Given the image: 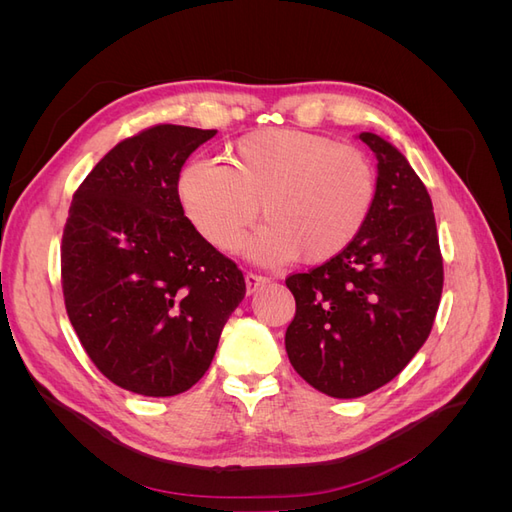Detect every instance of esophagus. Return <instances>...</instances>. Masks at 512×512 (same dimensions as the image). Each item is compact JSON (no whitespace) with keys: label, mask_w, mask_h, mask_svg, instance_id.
Wrapping results in <instances>:
<instances>
[{"label":"esophagus","mask_w":512,"mask_h":512,"mask_svg":"<svg viewBox=\"0 0 512 512\" xmlns=\"http://www.w3.org/2000/svg\"><path fill=\"white\" fill-rule=\"evenodd\" d=\"M267 284H269L267 277L256 275V273H245V288H247V294H254L256 290H260L262 286H267Z\"/></svg>","instance_id":"obj_1"}]
</instances>
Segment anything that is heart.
Listing matches in <instances>:
<instances>
[{"label":"heart","mask_w":512,"mask_h":512,"mask_svg":"<svg viewBox=\"0 0 512 512\" xmlns=\"http://www.w3.org/2000/svg\"><path fill=\"white\" fill-rule=\"evenodd\" d=\"M226 162L194 160L177 192L194 228L218 250L267 220L245 243L260 262L280 265L301 254L307 265L342 254L363 230L376 196L369 158L352 145L303 130H256L226 151Z\"/></svg>","instance_id":"1"}]
</instances>
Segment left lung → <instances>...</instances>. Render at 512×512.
<instances>
[{"label": "left lung", "instance_id": "8db88e82", "mask_svg": "<svg viewBox=\"0 0 512 512\" xmlns=\"http://www.w3.org/2000/svg\"><path fill=\"white\" fill-rule=\"evenodd\" d=\"M378 179L369 218L342 254L286 280L294 371L320 393L354 399L404 369L431 333L444 269L433 205L397 147L371 132Z\"/></svg>", "mask_w": 512, "mask_h": 512}]
</instances>
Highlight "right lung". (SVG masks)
Returning a JSON list of instances; mask_svg holds the SVG:
<instances>
[{
    "mask_svg": "<svg viewBox=\"0 0 512 512\" xmlns=\"http://www.w3.org/2000/svg\"><path fill=\"white\" fill-rule=\"evenodd\" d=\"M218 130L147 128L115 145L74 192L61 239L66 312L117 386L173 397L205 376L241 269L183 215L179 173Z\"/></svg>",
    "mask_w": 512,
    "mask_h": 512,
    "instance_id": "add662e5",
    "label": "right lung"
}]
</instances>
